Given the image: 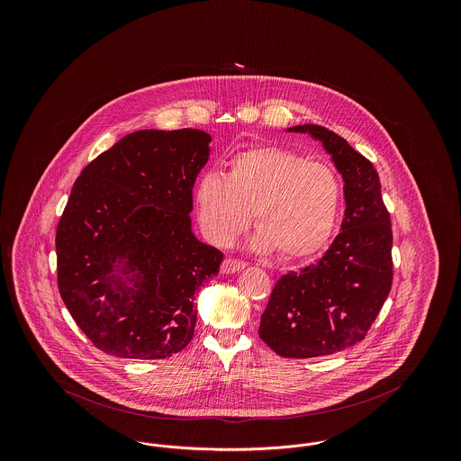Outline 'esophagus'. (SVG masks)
<instances>
[{
	"label": "esophagus",
	"mask_w": 461,
	"mask_h": 461,
	"mask_svg": "<svg viewBox=\"0 0 461 461\" xmlns=\"http://www.w3.org/2000/svg\"><path fill=\"white\" fill-rule=\"evenodd\" d=\"M243 267H245V263H243V261H237V259H233V258H226V259L222 261L221 271H222L224 275H231V273L240 271Z\"/></svg>",
	"instance_id": "1"
}]
</instances>
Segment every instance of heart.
Returning a JSON list of instances; mask_svg holds the SVG:
<instances>
[{
    "instance_id": "obj_1",
    "label": "heart",
    "mask_w": 461,
    "mask_h": 461,
    "mask_svg": "<svg viewBox=\"0 0 461 461\" xmlns=\"http://www.w3.org/2000/svg\"><path fill=\"white\" fill-rule=\"evenodd\" d=\"M339 205L340 181L331 166L271 145L233 155L228 175L205 173L195 185L198 222L209 240L231 243L254 211L256 247H275L285 259L323 247Z\"/></svg>"
}]
</instances>
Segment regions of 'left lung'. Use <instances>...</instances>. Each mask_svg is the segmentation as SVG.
I'll list each match as a JSON object with an SVG mask.
<instances>
[{"instance_id":"8db88e82","label":"left lung","mask_w":461,"mask_h":461,"mask_svg":"<svg viewBox=\"0 0 461 461\" xmlns=\"http://www.w3.org/2000/svg\"><path fill=\"white\" fill-rule=\"evenodd\" d=\"M320 140L344 177L342 231L318 263L288 271L271 292L259 337L284 357H318L361 342L393 286V224L372 162L318 124L295 126Z\"/></svg>"}]
</instances>
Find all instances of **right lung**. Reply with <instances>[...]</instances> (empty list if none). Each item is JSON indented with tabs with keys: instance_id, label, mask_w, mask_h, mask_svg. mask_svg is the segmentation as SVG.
I'll return each mask as SVG.
<instances>
[{
	"instance_id": "right-lung-1",
	"label": "right lung",
	"mask_w": 461,
	"mask_h": 461,
	"mask_svg": "<svg viewBox=\"0 0 461 461\" xmlns=\"http://www.w3.org/2000/svg\"><path fill=\"white\" fill-rule=\"evenodd\" d=\"M209 141L190 128L131 132L76 179L57 226V282L96 349L164 359L192 340L194 295L222 263L221 250L195 239L190 220ZM115 260L132 276L122 281Z\"/></svg>"
}]
</instances>
